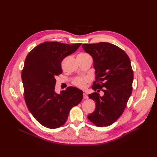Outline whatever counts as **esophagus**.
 I'll return each instance as SVG.
<instances>
[{"label":"esophagus","mask_w":157,"mask_h":157,"mask_svg":"<svg viewBox=\"0 0 157 157\" xmlns=\"http://www.w3.org/2000/svg\"><path fill=\"white\" fill-rule=\"evenodd\" d=\"M83 98L85 99H88V96H87V95L86 94V93H83Z\"/></svg>","instance_id":"1"}]
</instances>
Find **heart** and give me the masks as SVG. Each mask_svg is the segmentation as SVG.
Segmentation results:
<instances>
[{
    "label": "heart",
    "mask_w": 157,
    "mask_h": 157,
    "mask_svg": "<svg viewBox=\"0 0 157 157\" xmlns=\"http://www.w3.org/2000/svg\"><path fill=\"white\" fill-rule=\"evenodd\" d=\"M79 55H87V54L82 53ZM89 82V78L86 77H76L73 81V84L80 88V89H85L87 86V83Z\"/></svg>",
    "instance_id": "1"
}]
</instances>
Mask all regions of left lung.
Listing matches in <instances>:
<instances>
[{
    "label": "left lung",
    "mask_w": 157,
    "mask_h": 157,
    "mask_svg": "<svg viewBox=\"0 0 157 157\" xmlns=\"http://www.w3.org/2000/svg\"><path fill=\"white\" fill-rule=\"evenodd\" d=\"M82 47L93 58L96 81L92 89L104 93L102 96L96 92L89 94L95 101L96 109L87 118L96 126H109L122 115L132 94L133 73L130 58L110 43L83 44Z\"/></svg>",
    "instance_id": "left-lung-1"
}]
</instances>
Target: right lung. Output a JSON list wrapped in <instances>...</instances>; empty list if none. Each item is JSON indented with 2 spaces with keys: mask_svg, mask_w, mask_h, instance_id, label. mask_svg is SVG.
Segmentation results:
<instances>
[{
  "mask_svg": "<svg viewBox=\"0 0 157 157\" xmlns=\"http://www.w3.org/2000/svg\"><path fill=\"white\" fill-rule=\"evenodd\" d=\"M81 44L44 42L26 57L21 72L25 101L30 113L44 127L62 126L71 108L82 99L83 92L75 87H68L60 94L55 91V78L62 73L61 61Z\"/></svg>",
  "mask_w": 157,
  "mask_h": 157,
  "instance_id": "1",
  "label": "right lung"
}]
</instances>
